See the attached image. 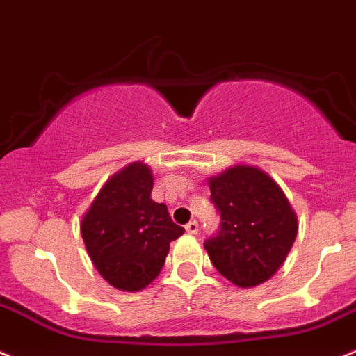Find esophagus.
<instances>
[{
	"label": "esophagus",
	"instance_id": "esophagus-1",
	"mask_svg": "<svg viewBox=\"0 0 356 356\" xmlns=\"http://www.w3.org/2000/svg\"><path fill=\"white\" fill-rule=\"evenodd\" d=\"M186 231H188L189 234H196L200 231V224L196 222V220H189V222L186 224Z\"/></svg>",
	"mask_w": 356,
	"mask_h": 356
}]
</instances>
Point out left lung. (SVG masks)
Here are the masks:
<instances>
[{
    "instance_id": "left-lung-1",
    "label": "left lung",
    "mask_w": 356,
    "mask_h": 356,
    "mask_svg": "<svg viewBox=\"0 0 356 356\" xmlns=\"http://www.w3.org/2000/svg\"><path fill=\"white\" fill-rule=\"evenodd\" d=\"M210 200L220 213L217 234L203 247L216 270L238 287L270 280L298 236V217L280 186L255 167L238 165L210 177Z\"/></svg>"
}]
</instances>
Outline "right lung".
Instances as JSON below:
<instances>
[{
	"label": "right lung",
	"mask_w": 356,
	"mask_h": 356,
	"mask_svg": "<svg viewBox=\"0 0 356 356\" xmlns=\"http://www.w3.org/2000/svg\"><path fill=\"white\" fill-rule=\"evenodd\" d=\"M151 168L136 161L102 186L83 216L86 252L102 278L120 291L149 285L163 268L170 241L184 233L167 205L151 200Z\"/></svg>",
	"instance_id": "add662e5"
}]
</instances>
